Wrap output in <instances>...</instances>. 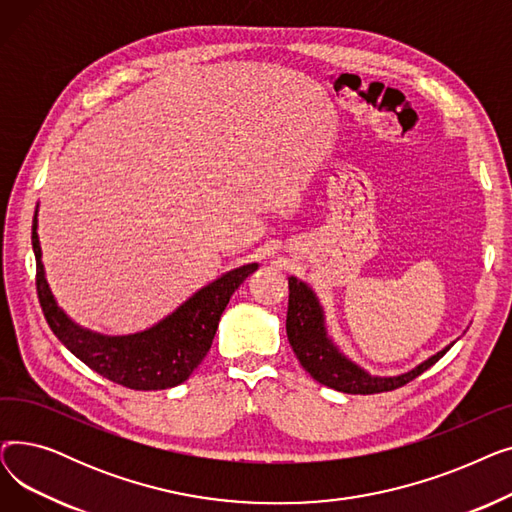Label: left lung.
Here are the masks:
<instances>
[{
  "mask_svg": "<svg viewBox=\"0 0 512 512\" xmlns=\"http://www.w3.org/2000/svg\"><path fill=\"white\" fill-rule=\"evenodd\" d=\"M286 334L294 355H297L305 371H309L311 378L346 394H378L405 386L436 361H440L454 344L450 342L440 353L425 359L407 373L373 375L340 353V348L328 334L326 313L317 294L309 284L294 276L288 278Z\"/></svg>",
  "mask_w": 512,
  "mask_h": 512,
  "instance_id": "obj_1",
  "label": "left lung"
}]
</instances>
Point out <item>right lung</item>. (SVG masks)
<instances>
[{"label": "right lung", "instance_id": "add662e5", "mask_svg": "<svg viewBox=\"0 0 512 512\" xmlns=\"http://www.w3.org/2000/svg\"><path fill=\"white\" fill-rule=\"evenodd\" d=\"M37 211L31 236L37 259V294L51 332L76 359L103 378L130 390H166L188 380V375L209 353L220 317L234 290L259 267L257 263H247L222 274L143 332L126 336L91 332L74 324L47 284L37 234Z\"/></svg>", "mask_w": 512, "mask_h": 512}]
</instances>
